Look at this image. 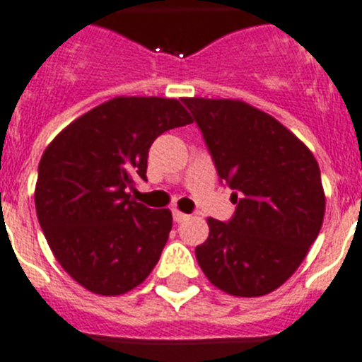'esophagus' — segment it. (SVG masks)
<instances>
[{
  "label": "esophagus",
  "instance_id": "34e87169",
  "mask_svg": "<svg viewBox=\"0 0 362 362\" xmlns=\"http://www.w3.org/2000/svg\"><path fill=\"white\" fill-rule=\"evenodd\" d=\"M173 218H175V222H178V224H180V222H185V220H189V215H185V213H182V211H178V209H175V211H173Z\"/></svg>",
  "mask_w": 362,
  "mask_h": 362
}]
</instances>
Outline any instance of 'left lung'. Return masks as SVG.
Returning a JSON list of instances; mask_svg holds the SVG:
<instances>
[{"mask_svg": "<svg viewBox=\"0 0 362 362\" xmlns=\"http://www.w3.org/2000/svg\"><path fill=\"white\" fill-rule=\"evenodd\" d=\"M220 180L233 189L231 220L207 218L197 260L213 286L260 297L284 284L325 218L319 163L291 131L240 100L184 98Z\"/></svg>", "mask_w": 362, "mask_h": 362, "instance_id": "1", "label": "left lung"}]
</instances>
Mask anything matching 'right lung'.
<instances>
[{"label": "right lung", "instance_id": "right-lung-1", "mask_svg": "<svg viewBox=\"0 0 362 362\" xmlns=\"http://www.w3.org/2000/svg\"><path fill=\"white\" fill-rule=\"evenodd\" d=\"M175 98L118 96L80 116L47 146L34 202L56 260L86 290L122 295L142 284L169 238V209L131 200L147 180L151 144L191 124Z\"/></svg>", "mask_w": 362, "mask_h": 362}]
</instances>
